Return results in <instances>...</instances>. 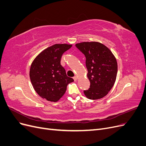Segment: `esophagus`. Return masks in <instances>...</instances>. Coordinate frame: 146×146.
I'll list each match as a JSON object with an SVG mask.
<instances>
[{
    "label": "esophagus",
    "mask_w": 146,
    "mask_h": 146,
    "mask_svg": "<svg viewBox=\"0 0 146 146\" xmlns=\"http://www.w3.org/2000/svg\"><path fill=\"white\" fill-rule=\"evenodd\" d=\"M74 78V80L75 81H76V80H77V77L76 76H74V78Z\"/></svg>",
    "instance_id": "34e87169"
}]
</instances>
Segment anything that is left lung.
I'll return each instance as SVG.
<instances>
[{
  "instance_id": "left-lung-1",
  "label": "left lung",
  "mask_w": 146,
  "mask_h": 146,
  "mask_svg": "<svg viewBox=\"0 0 146 146\" xmlns=\"http://www.w3.org/2000/svg\"><path fill=\"white\" fill-rule=\"evenodd\" d=\"M85 55L88 78L90 88L84 91L87 98L91 100L104 98L115 83L117 64L111 51L98 42H83L76 44Z\"/></svg>"
}]
</instances>
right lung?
<instances>
[{
    "label": "right lung",
    "instance_id": "1",
    "mask_svg": "<svg viewBox=\"0 0 146 146\" xmlns=\"http://www.w3.org/2000/svg\"><path fill=\"white\" fill-rule=\"evenodd\" d=\"M71 47L67 44H56L44 50L33 60L30 69V80L42 98L57 102L64 94L68 84L74 82L60 63L63 53Z\"/></svg>",
    "mask_w": 146,
    "mask_h": 146
}]
</instances>
